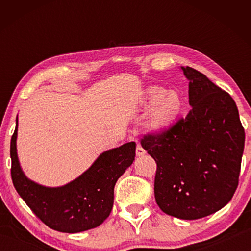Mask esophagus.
Masks as SVG:
<instances>
[{"instance_id":"esophagus-1","label":"esophagus","mask_w":251,"mask_h":251,"mask_svg":"<svg viewBox=\"0 0 251 251\" xmlns=\"http://www.w3.org/2000/svg\"><path fill=\"white\" fill-rule=\"evenodd\" d=\"M145 154H146L145 150H144V148L141 145H137V147H136V156L139 157V156H143Z\"/></svg>"}]
</instances>
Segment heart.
Masks as SVG:
<instances>
[{
    "mask_svg": "<svg viewBox=\"0 0 251 251\" xmlns=\"http://www.w3.org/2000/svg\"><path fill=\"white\" fill-rule=\"evenodd\" d=\"M145 100L147 107H151L147 126L156 135L173 129L184 112L185 101L178 91H166L155 85L146 90Z\"/></svg>",
    "mask_w": 251,
    "mask_h": 251,
    "instance_id": "b5f03b06",
    "label": "heart"
}]
</instances>
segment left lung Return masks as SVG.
<instances>
[{"instance_id": "obj_1", "label": "left lung", "mask_w": 251, "mask_h": 251, "mask_svg": "<svg viewBox=\"0 0 251 251\" xmlns=\"http://www.w3.org/2000/svg\"><path fill=\"white\" fill-rule=\"evenodd\" d=\"M189 80L185 118L166 134H148L141 144L157 164L155 199L165 214L194 220L218 211L235 194L245 129L235 100L207 76L181 66Z\"/></svg>"}]
</instances>
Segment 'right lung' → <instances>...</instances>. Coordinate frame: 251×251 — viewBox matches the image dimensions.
I'll use <instances>...</instances> for the list:
<instances>
[{"mask_svg":"<svg viewBox=\"0 0 251 251\" xmlns=\"http://www.w3.org/2000/svg\"><path fill=\"white\" fill-rule=\"evenodd\" d=\"M18 118L11 138V176L16 192L46 226L75 233L103 224L112 211L114 187L135 159V142L106 151L73 181L61 187H45L28 179L20 166L16 151Z\"/></svg>","mask_w":251,"mask_h":251,"instance_id":"add662e5","label":"right lung"}]
</instances>
